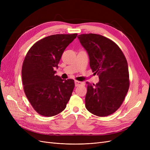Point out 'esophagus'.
<instances>
[{
    "mask_svg": "<svg viewBox=\"0 0 150 150\" xmlns=\"http://www.w3.org/2000/svg\"><path fill=\"white\" fill-rule=\"evenodd\" d=\"M75 86H79L80 85H84V83L83 82H80V81H75Z\"/></svg>",
    "mask_w": 150,
    "mask_h": 150,
    "instance_id": "esophagus-1",
    "label": "esophagus"
}]
</instances>
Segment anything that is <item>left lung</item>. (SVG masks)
<instances>
[{"label": "left lung", "mask_w": 150, "mask_h": 150, "mask_svg": "<svg viewBox=\"0 0 150 150\" xmlns=\"http://www.w3.org/2000/svg\"><path fill=\"white\" fill-rule=\"evenodd\" d=\"M87 51L93 72L99 75V82H88L85 106L92 114L107 116L121 106L129 86L128 62L117 45L106 37L96 34L78 36Z\"/></svg>", "instance_id": "8db88e82"}]
</instances>
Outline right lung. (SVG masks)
I'll return each mask as SVG.
<instances>
[{"mask_svg": "<svg viewBox=\"0 0 150 150\" xmlns=\"http://www.w3.org/2000/svg\"><path fill=\"white\" fill-rule=\"evenodd\" d=\"M77 34H55L35 42L27 53L22 67L24 91L39 115L51 117L66 107L74 88V81L56 75L63 52Z\"/></svg>", "mask_w": 150, "mask_h": 150, "instance_id": "right-lung-1", "label": "right lung"}]
</instances>
